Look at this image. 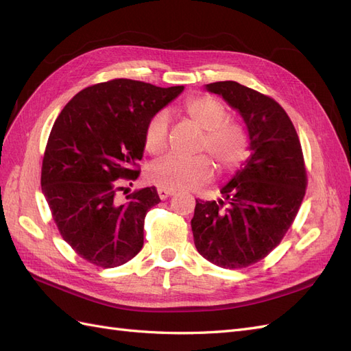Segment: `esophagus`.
Returning a JSON list of instances; mask_svg holds the SVG:
<instances>
[{
    "mask_svg": "<svg viewBox=\"0 0 351 351\" xmlns=\"http://www.w3.org/2000/svg\"><path fill=\"white\" fill-rule=\"evenodd\" d=\"M158 195H159V197H161V199H167V197L174 195V190H168V189L159 187V189H158Z\"/></svg>",
    "mask_w": 351,
    "mask_h": 351,
    "instance_id": "obj_1",
    "label": "esophagus"
}]
</instances>
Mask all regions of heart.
Instances as JSON below:
<instances>
[{
  "label": "heart",
  "mask_w": 351,
  "mask_h": 351,
  "mask_svg": "<svg viewBox=\"0 0 351 351\" xmlns=\"http://www.w3.org/2000/svg\"><path fill=\"white\" fill-rule=\"evenodd\" d=\"M177 114L202 132L197 152H208L214 159L219 173L234 171L250 154V137L244 124L236 120H226L224 104L209 95L189 98L178 108ZM145 151L151 156H159L167 151L168 125L162 115H155L147 123L143 134ZM212 164L204 155L192 159L167 158L155 164L147 178L149 182L168 190H189L209 182Z\"/></svg>",
  "instance_id": "heart-1"
}]
</instances>
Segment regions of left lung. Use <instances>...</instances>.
<instances>
[{"instance_id":"left-lung-1","label":"left lung","mask_w":351,"mask_h":351,"mask_svg":"<svg viewBox=\"0 0 351 351\" xmlns=\"http://www.w3.org/2000/svg\"><path fill=\"white\" fill-rule=\"evenodd\" d=\"M206 89L239 110L252 156L221 189L226 200L196 199L195 246L217 267L241 269L267 258L294 222L307 186L304 158L290 117L277 101L231 80Z\"/></svg>"}]
</instances>
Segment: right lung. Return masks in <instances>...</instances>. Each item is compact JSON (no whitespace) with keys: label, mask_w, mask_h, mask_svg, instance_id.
<instances>
[{"label":"right lung","mask_w":351,"mask_h":351,"mask_svg":"<svg viewBox=\"0 0 351 351\" xmlns=\"http://www.w3.org/2000/svg\"><path fill=\"white\" fill-rule=\"evenodd\" d=\"M183 89L132 79L97 83L74 95L52 125L42 193L61 237L95 267H120L143 246L146 212L161 199L154 186L125 200L119 192L141 174L147 123Z\"/></svg>","instance_id":"obj_1"}]
</instances>
